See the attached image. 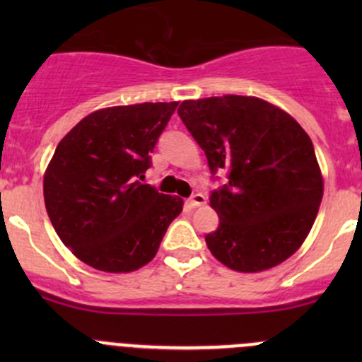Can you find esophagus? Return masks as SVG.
I'll use <instances>...</instances> for the list:
<instances>
[{"instance_id":"esophagus-1","label":"esophagus","mask_w":362,"mask_h":362,"mask_svg":"<svg viewBox=\"0 0 362 362\" xmlns=\"http://www.w3.org/2000/svg\"><path fill=\"white\" fill-rule=\"evenodd\" d=\"M187 203H189V206H192V208L202 206V204L206 203V196L202 194V192H194V194H192L191 198H189Z\"/></svg>"}]
</instances>
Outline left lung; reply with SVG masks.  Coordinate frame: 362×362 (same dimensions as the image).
<instances>
[{
	"instance_id": "obj_1",
	"label": "left lung",
	"mask_w": 362,
	"mask_h": 362,
	"mask_svg": "<svg viewBox=\"0 0 362 362\" xmlns=\"http://www.w3.org/2000/svg\"><path fill=\"white\" fill-rule=\"evenodd\" d=\"M178 115L206 156L218 228L204 236L215 259L242 273L264 272L301 247L322 202V175L301 126L264 100L228 94L184 101Z\"/></svg>"
}]
</instances>
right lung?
I'll use <instances>...</instances> for the list:
<instances>
[{
  "mask_svg": "<svg viewBox=\"0 0 362 362\" xmlns=\"http://www.w3.org/2000/svg\"><path fill=\"white\" fill-rule=\"evenodd\" d=\"M177 105L93 112L57 145L43 178L47 214L61 242L86 264L108 273L141 268L180 215V198L140 182Z\"/></svg>",
  "mask_w": 362,
  "mask_h": 362,
  "instance_id": "obj_1",
  "label": "right lung"
}]
</instances>
